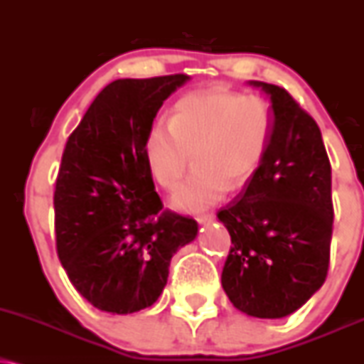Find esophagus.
I'll list each match as a JSON object with an SVG mask.
<instances>
[{
  "label": "esophagus",
  "instance_id": "esophagus-1",
  "mask_svg": "<svg viewBox=\"0 0 364 364\" xmlns=\"http://www.w3.org/2000/svg\"><path fill=\"white\" fill-rule=\"evenodd\" d=\"M196 222H198L200 225L210 224V222H213V213H203V215H198L196 217Z\"/></svg>",
  "mask_w": 364,
  "mask_h": 364
}]
</instances>
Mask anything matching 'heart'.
Wrapping results in <instances>:
<instances>
[{
  "mask_svg": "<svg viewBox=\"0 0 364 364\" xmlns=\"http://www.w3.org/2000/svg\"><path fill=\"white\" fill-rule=\"evenodd\" d=\"M273 125V110L259 96L191 91L174 105L171 122L159 120L147 130L144 157L152 178L174 188L195 154L198 164L171 195V205L201 212L224 198L229 185L242 186L259 168Z\"/></svg>",
  "mask_w": 364,
  "mask_h": 364,
  "instance_id": "b5f03b06",
  "label": "heart"
}]
</instances>
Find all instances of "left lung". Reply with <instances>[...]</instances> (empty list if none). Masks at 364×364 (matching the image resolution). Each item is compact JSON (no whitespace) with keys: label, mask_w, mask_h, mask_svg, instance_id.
Wrapping results in <instances>:
<instances>
[{"label":"left lung","mask_w":364,"mask_h":364,"mask_svg":"<svg viewBox=\"0 0 364 364\" xmlns=\"http://www.w3.org/2000/svg\"><path fill=\"white\" fill-rule=\"evenodd\" d=\"M247 85L268 96L274 125L244 193L217 213L232 240L222 287L240 312L282 318L326 282L334 222L331 163L318 125L287 90Z\"/></svg>","instance_id":"1"}]
</instances>
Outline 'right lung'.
<instances>
[{
  "label": "right lung",
  "instance_id": "1",
  "mask_svg": "<svg viewBox=\"0 0 364 364\" xmlns=\"http://www.w3.org/2000/svg\"><path fill=\"white\" fill-rule=\"evenodd\" d=\"M188 74L105 86L65 144L55 181V242L77 291L103 312L151 307L171 257L198 224L163 210L144 157L154 118Z\"/></svg>",
  "mask_w": 364,
  "mask_h": 364
}]
</instances>
